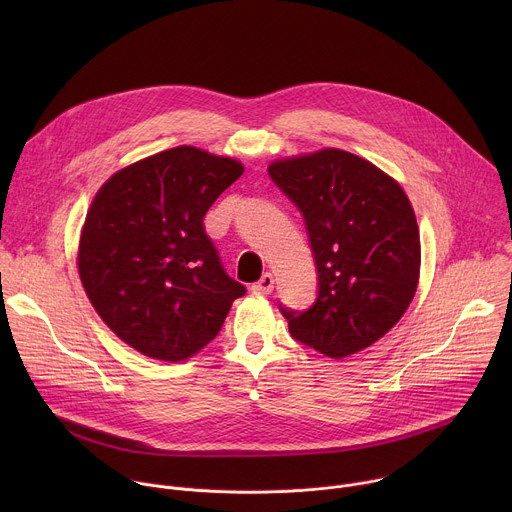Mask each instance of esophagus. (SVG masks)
<instances>
[{
  "mask_svg": "<svg viewBox=\"0 0 512 512\" xmlns=\"http://www.w3.org/2000/svg\"><path fill=\"white\" fill-rule=\"evenodd\" d=\"M273 283H275L273 275H271V273H263V277L251 285L253 294H261V296L271 294V291H273Z\"/></svg>",
  "mask_w": 512,
  "mask_h": 512,
  "instance_id": "34e87169",
  "label": "esophagus"
}]
</instances>
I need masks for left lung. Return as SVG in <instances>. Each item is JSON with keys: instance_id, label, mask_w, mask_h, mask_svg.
<instances>
[{"instance_id": "obj_1", "label": "left lung", "mask_w": 512, "mask_h": 512, "mask_svg": "<svg viewBox=\"0 0 512 512\" xmlns=\"http://www.w3.org/2000/svg\"><path fill=\"white\" fill-rule=\"evenodd\" d=\"M267 170L300 208L318 271V298L306 312L279 306L289 334L330 358L371 346L401 320L419 281L407 194L375 164L334 148Z\"/></svg>"}]
</instances>
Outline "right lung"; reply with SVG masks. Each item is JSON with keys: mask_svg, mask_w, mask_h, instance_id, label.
I'll list each match as a JSON object with an SVG mask.
<instances>
[{"mask_svg": "<svg viewBox=\"0 0 512 512\" xmlns=\"http://www.w3.org/2000/svg\"><path fill=\"white\" fill-rule=\"evenodd\" d=\"M243 170L237 160L180 145L119 170L97 192L79 275L101 320L137 352L190 358L245 296L202 223Z\"/></svg>", "mask_w": 512, "mask_h": 512, "instance_id": "add662e5", "label": "right lung"}]
</instances>
